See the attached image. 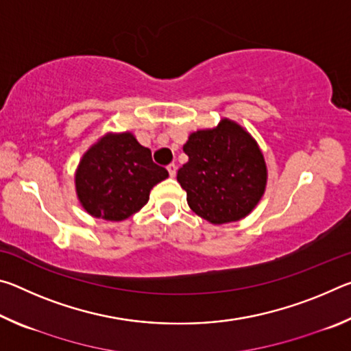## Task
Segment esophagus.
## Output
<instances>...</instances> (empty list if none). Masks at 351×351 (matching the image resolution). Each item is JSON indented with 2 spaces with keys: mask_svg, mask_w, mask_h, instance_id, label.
<instances>
[{
  "mask_svg": "<svg viewBox=\"0 0 351 351\" xmlns=\"http://www.w3.org/2000/svg\"><path fill=\"white\" fill-rule=\"evenodd\" d=\"M167 170H169V175H170L171 178L176 176V165H175V164H170L169 167H167Z\"/></svg>",
  "mask_w": 351,
  "mask_h": 351,
  "instance_id": "34e87169",
  "label": "esophagus"
}]
</instances>
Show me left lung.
Wrapping results in <instances>:
<instances>
[{"mask_svg": "<svg viewBox=\"0 0 351 351\" xmlns=\"http://www.w3.org/2000/svg\"><path fill=\"white\" fill-rule=\"evenodd\" d=\"M189 161L178 170L187 204L210 224L240 221L260 203L268 167L257 141L223 117L217 127L190 133L182 147Z\"/></svg>", "mask_w": 351, "mask_h": 351, "instance_id": "obj_1", "label": "left lung"}]
</instances>
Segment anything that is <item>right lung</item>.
Segmentation results:
<instances>
[{
	"label": "right lung",
	"mask_w": 351,
	"mask_h": 351,
	"mask_svg": "<svg viewBox=\"0 0 351 351\" xmlns=\"http://www.w3.org/2000/svg\"><path fill=\"white\" fill-rule=\"evenodd\" d=\"M167 176L132 132L106 133L83 153L75 193L91 217L123 221L148 203L152 189Z\"/></svg>",
	"instance_id": "right-lung-1"
}]
</instances>
